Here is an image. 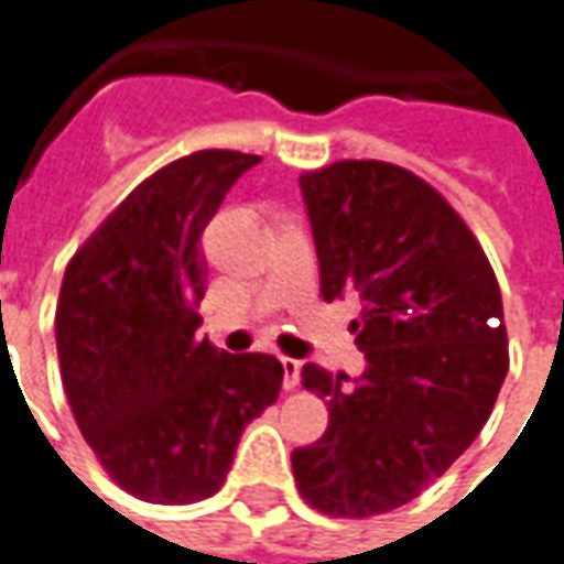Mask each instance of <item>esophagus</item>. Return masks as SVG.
Masks as SVG:
<instances>
[{
	"label": "esophagus",
	"mask_w": 564,
	"mask_h": 564,
	"mask_svg": "<svg viewBox=\"0 0 564 564\" xmlns=\"http://www.w3.org/2000/svg\"><path fill=\"white\" fill-rule=\"evenodd\" d=\"M283 364V389L290 392V389H296L299 386V370H302V361L296 358H281Z\"/></svg>",
	"instance_id": "1"
}]
</instances>
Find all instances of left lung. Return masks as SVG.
I'll list each match as a JSON object with an SVG mask.
<instances>
[{
  "mask_svg": "<svg viewBox=\"0 0 564 564\" xmlns=\"http://www.w3.org/2000/svg\"><path fill=\"white\" fill-rule=\"evenodd\" d=\"M299 185L321 296H361L367 370L302 367L330 423L293 451V478L317 512L370 519L420 497L488 423L509 370L503 299L469 225L411 170L339 160Z\"/></svg>",
  "mask_w": 564,
  "mask_h": 564,
  "instance_id": "obj_1",
  "label": "left lung"
}]
</instances>
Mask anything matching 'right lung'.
I'll list each match as a JSON object with an SVG mask.
<instances>
[{"label":"right lung","mask_w":564,"mask_h":564,"mask_svg":"<svg viewBox=\"0 0 564 564\" xmlns=\"http://www.w3.org/2000/svg\"><path fill=\"white\" fill-rule=\"evenodd\" d=\"M262 156L197 151L148 175L67 262L55 312L61 382L105 473L148 503L225 485L240 432L281 394L274 355L197 339L200 234Z\"/></svg>","instance_id":"add662e5"}]
</instances>
